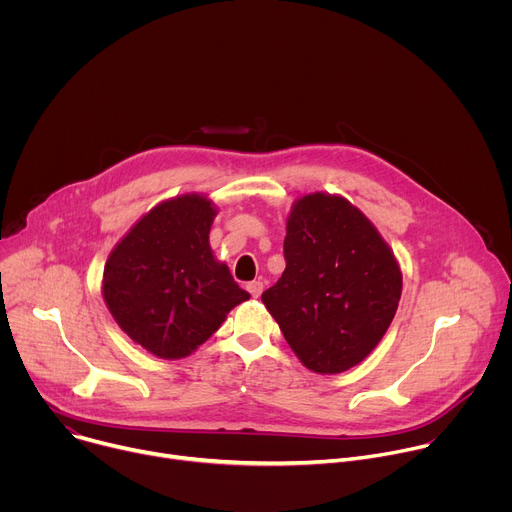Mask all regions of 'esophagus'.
I'll use <instances>...</instances> for the list:
<instances>
[{
  "mask_svg": "<svg viewBox=\"0 0 512 512\" xmlns=\"http://www.w3.org/2000/svg\"><path fill=\"white\" fill-rule=\"evenodd\" d=\"M247 289L253 298H259L263 294V281H251L247 283Z\"/></svg>",
  "mask_w": 512,
  "mask_h": 512,
  "instance_id": "1",
  "label": "esophagus"
}]
</instances>
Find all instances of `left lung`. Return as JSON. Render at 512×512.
I'll use <instances>...</instances> for the list:
<instances>
[{
  "label": "left lung",
  "instance_id": "1",
  "mask_svg": "<svg viewBox=\"0 0 512 512\" xmlns=\"http://www.w3.org/2000/svg\"><path fill=\"white\" fill-rule=\"evenodd\" d=\"M283 257L285 271L263 304L310 371H348L397 312L401 271L391 249L348 200L318 192L291 208Z\"/></svg>",
  "mask_w": 512,
  "mask_h": 512
}]
</instances>
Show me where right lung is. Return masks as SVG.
<instances>
[{"mask_svg":"<svg viewBox=\"0 0 512 512\" xmlns=\"http://www.w3.org/2000/svg\"><path fill=\"white\" fill-rule=\"evenodd\" d=\"M212 202L190 194L158 204L105 265L103 296L121 330L160 358H182L249 300L212 257Z\"/></svg>","mask_w":512,"mask_h":512,"instance_id":"add662e5","label":"right lung"}]
</instances>
